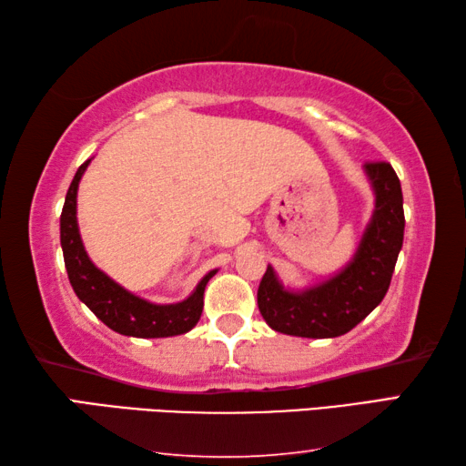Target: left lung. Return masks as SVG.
Segmentation results:
<instances>
[{
    "label": "left lung",
    "instance_id": "1",
    "mask_svg": "<svg viewBox=\"0 0 466 466\" xmlns=\"http://www.w3.org/2000/svg\"><path fill=\"white\" fill-rule=\"evenodd\" d=\"M364 175L372 187L374 209L351 261L343 269L312 286L291 289L267 265L257 304L267 325L278 333L306 339L345 335L389 291L397 257L403 248V191L390 164L368 162Z\"/></svg>",
    "mask_w": 466,
    "mask_h": 466
}]
</instances>
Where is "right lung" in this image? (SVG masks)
Returning a JSON list of instances; mask_svg holds the SVG:
<instances>
[{
	"mask_svg": "<svg viewBox=\"0 0 466 466\" xmlns=\"http://www.w3.org/2000/svg\"><path fill=\"white\" fill-rule=\"evenodd\" d=\"M90 160H86L77 168L72 185L67 188L66 203H63L61 211L63 261H66L67 278L76 296L108 329H113L119 335L160 339L188 333L201 319L203 291L218 269H211L208 275H203V279L197 283L191 294L175 304L149 302L146 298L131 294L129 289L110 279L105 271H100L90 261L80 236V226H77V187H80V180Z\"/></svg>",
	"mask_w": 466,
	"mask_h": 466,
	"instance_id": "right-lung-1",
	"label": "right lung"
}]
</instances>
